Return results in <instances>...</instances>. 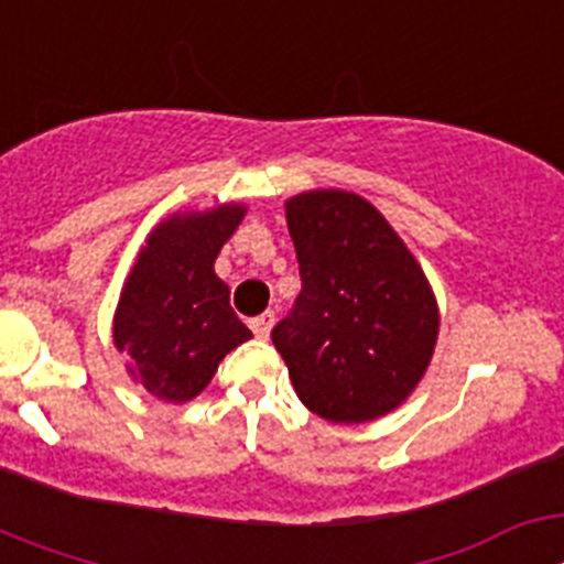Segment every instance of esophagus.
<instances>
[{
  "mask_svg": "<svg viewBox=\"0 0 564 564\" xmlns=\"http://www.w3.org/2000/svg\"><path fill=\"white\" fill-rule=\"evenodd\" d=\"M273 322H276V316H273L271 311L262 313V316H257V318H251V330H253V336H257V338H268V336H271Z\"/></svg>",
  "mask_w": 564,
  "mask_h": 564,
  "instance_id": "obj_1",
  "label": "esophagus"
}]
</instances>
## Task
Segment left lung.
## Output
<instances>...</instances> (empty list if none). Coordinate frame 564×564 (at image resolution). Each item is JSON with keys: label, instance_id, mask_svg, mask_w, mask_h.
<instances>
[{"label": "left lung", "instance_id": "obj_1", "mask_svg": "<svg viewBox=\"0 0 564 564\" xmlns=\"http://www.w3.org/2000/svg\"><path fill=\"white\" fill-rule=\"evenodd\" d=\"M302 291L271 338L299 401L333 423L401 406L432 361L437 302L426 273L372 203L341 188L285 203Z\"/></svg>", "mask_w": 564, "mask_h": 564}]
</instances>
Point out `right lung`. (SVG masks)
Instances as JSON below:
<instances>
[{
    "label": "right lung",
    "mask_w": 564,
    "mask_h": 564,
    "mask_svg": "<svg viewBox=\"0 0 564 564\" xmlns=\"http://www.w3.org/2000/svg\"><path fill=\"white\" fill-rule=\"evenodd\" d=\"M242 217L246 206L237 203L172 214L149 234L129 271L112 341L129 358V376L158 401L200 395L223 358L251 338L214 273V259Z\"/></svg>",
    "instance_id": "add662e5"
}]
</instances>
